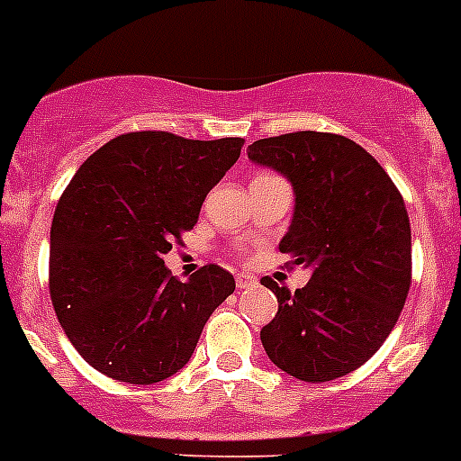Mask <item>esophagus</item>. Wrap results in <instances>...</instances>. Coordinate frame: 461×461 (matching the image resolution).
<instances>
[{"instance_id": "obj_1", "label": "esophagus", "mask_w": 461, "mask_h": 461, "mask_svg": "<svg viewBox=\"0 0 461 461\" xmlns=\"http://www.w3.org/2000/svg\"><path fill=\"white\" fill-rule=\"evenodd\" d=\"M235 285H238L240 290L251 288V285H256V276H251V274H238V276H235Z\"/></svg>"}]
</instances>
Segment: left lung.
<instances>
[{"label":"left lung","mask_w":461,"mask_h":461,"mask_svg":"<svg viewBox=\"0 0 461 461\" xmlns=\"http://www.w3.org/2000/svg\"><path fill=\"white\" fill-rule=\"evenodd\" d=\"M253 162L294 187V217L278 249L311 267L290 293L260 278L278 313L260 331L274 366L302 382H331L361 368L393 331L411 285V226L382 164L352 139L290 132L249 146Z\"/></svg>","instance_id":"left-lung-1"}]
</instances>
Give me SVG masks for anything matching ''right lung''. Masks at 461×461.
<instances>
[{"label":"right lung","instance_id":"1","mask_svg":"<svg viewBox=\"0 0 461 461\" xmlns=\"http://www.w3.org/2000/svg\"><path fill=\"white\" fill-rule=\"evenodd\" d=\"M242 146L240 137L143 130L112 139L77 168L50 230V297L88 366L118 382L155 384L192 358L235 278L210 263L183 283L162 256L192 230Z\"/></svg>","mask_w":461,"mask_h":461}]
</instances>
